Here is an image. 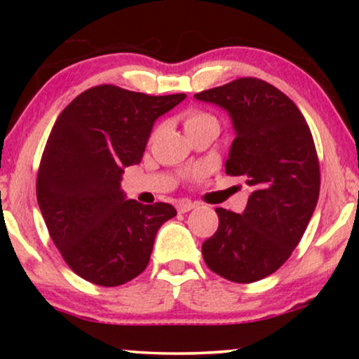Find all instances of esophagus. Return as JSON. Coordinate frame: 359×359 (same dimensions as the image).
I'll return each instance as SVG.
<instances>
[{
	"label": "esophagus",
	"instance_id": "esophagus-1",
	"mask_svg": "<svg viewBox=\"0 0 359 359\" xmlns=\"http://www.w3.org/2000/svg\"><path fill=\"white\" fill-rule=\"evenodd\" d=\"M176 208H178V212L184 214V212H189L191 209H194L196 204L191 203V201H181V203L176 205Z\"/></svg>",
	"mask_w": 359,
	"mask_h": 359
}]
</instances>
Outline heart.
<instances>
[{
    "label": "heart",
    "instance_id": "heart-1",
    "mask_svg": "<svg viewBox=\"0 0 359 359\" xmlns=\"http://www.w3.org/2000/svg\"><path fill=\"white\" fill-rule=\"evenodd\" d=\"M208 124L217 126V121H215L210 114H205V112H199V111H193V112H188V114H186V119H184L186 132L191 129H196V127L208 126Z\"/></svg>",
    "mask_w": 359,
    "mask_h": 359
}]
</instances>
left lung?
I'll return each mask as SVG.
<instances>
[{
    "label": "left lung",
    "instance_id": "obj_1",
    "mask_svg": "<svg viewBox=\"0 0 359 359\" xmlns=\"http://www.w3.org/2000/svg\"><path fill=\"white\" fill-rule=\"evenodd\" d=\"M194 97L229 114L235 139L225 173L250 188L242 214L215 209L219 227L203 243L204 262L229 281H259L291 257L316 210L320 171L311 129L284 93L258 78Z\"/></svg>",
    "mask_w": 359,
    "mask_h": 359
}]
</instances>
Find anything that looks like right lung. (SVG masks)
Segmentation results:
<instances>
[{"instance_id": "right-lung-1", "label": "right lung", "mask_w": 359, "mask_h": 359, "mask_svg": "<svg viewBox=\"0 0 359 359\" xmlns=\"http://www.w3.org/2000/svg\"><path fill=\"white\" fill-rule=\"evenodd\" d=\"M186 95L149 96L112 85L76 96L52 127L37 175V203L68 266L97 286L144 271L171 204L127 199L124 170L139 165L155 121Z\"/></svg>"}]
</instances>
